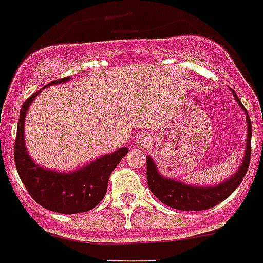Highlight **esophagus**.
Returning <instances> with one entry per match:
<instances>
[{
    "label": "esophagus",
    "mask_w": 263,
    "mask_h": 263,
    "mask_svg": "<svg viewBox=\"0 0 263 263\" xmlns=\"http://www.w3.org/2000/svg\"><path fill=\"white\" fill-rule=\"evenodd\" d=\"M150 136L149 134H141L138 138H137V142L136 145L138 147H141V149H145V147H147L150 145Z\"/></svg>",
    "instance_id": "esophagus-1"
}]
</instances>
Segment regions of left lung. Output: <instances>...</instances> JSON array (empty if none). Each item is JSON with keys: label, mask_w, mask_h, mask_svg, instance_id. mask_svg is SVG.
Returning a JSON list of instances; mask_svg holds the SVG:
<instances>
[{"label": "left lung", "mask_w": 263, "mask_h": 263, "mask_svg": "<svg viewBox=\"0 0 263 263\" xmlns=\"http://www.w3.org/2000/svg\"><path fill=\"white\" fill-rule=\"evenodd\" d=\"M234 93V91H233ZM234 97L239 106L246 111L243 105L241 104L239 98L234 93ZM248 117V142H246V154H245L243 162L241 167L232 178H229L225 182L219 183L214 187H196V186L185 185L182 182L174 181V179L165 178L157 172L153 159L146 157V178L149 189L159 201L167 205L169 208L178 209V210H187V212H196V210H206L212 209L225 201L239 185L242 179L246 176L249 169L251 157V123L249 114Z\"/></svg>", "instance_id": "left-lung-1"}]
</instances>
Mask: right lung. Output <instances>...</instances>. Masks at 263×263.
<instances>
[{
    "instance_id": "right-lung-1",
    "label": "right lung",
    "mask_w": 263,
    "mask_h": 263,
    "mask_svg": "<svg viewBox=\"0 0 263 263\" xmlns=\"http://www.w3.org/2000/svg\"><path fill=\"white\" fill-rule=\"evenodd\" d=\"M67 80L70 77L51 81L46 86L66 82ZM40 91H35L25 101L20 113L14 143V162L20 178L31 198L42 208L61 214L89 212L102 201L106 194L110 174L129 149L122 147L73 173H57L37 166L25 149L24 122L31 101Z\"/></svg>"
}]
</instances>
